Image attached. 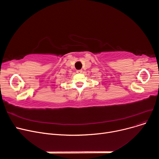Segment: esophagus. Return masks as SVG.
I'll return each mask as SVG.
<instances>
[{
    "mask_svg": "<svg viewBox=\"0 0 159 159\" xmlns=\"http://www.w3.org/2000/svg\"><path fill=\"white\" fill-rule=\"evenodd\" d=\"M82 70H77V73L78 74H81V73H82Z\"/></svg>",
    "mask_w": 159,
    "mask_h": 159,
    "instance_id": "1",
    "label": "esophagus"
}]
</instances>
